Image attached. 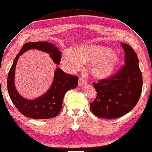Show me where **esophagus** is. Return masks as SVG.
<instances>
[{"label":"esophagus","instance_id":"obj_1","mask_svg":"<svg viewBox=\"0 0 152 152\" xmlns=\"http://www.w3.org/2000/svg\"><path fill=\"white\" fill-rule=\"evenodd\" d=\"M87 81H86V80H85L84 77H80L79 78V80H78V85L80 87H81V86H83L84 85L86 84Z\"/></svg>","mask_w":152,"mask_h":152}]
</instances>
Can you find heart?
<instances>
[{"mask_svg": "<svg viewBox=\"0 0 152 152\" xmlns=\"http://www.w3.org/2000/svg\"><path fill=\"white\" fill-rule=\"evenodd\" d=\"M64 65L71 71H76L83 63L92 64V71L96 77L104 78L110 76L119 64V58L110 49L98 45L82 46L75 51L68 49L65 51Z\"/></svg>", "mask_w": 152, "mask_h": 152, "instance_id": "obj_1", "label": "heart"}]
</instances>
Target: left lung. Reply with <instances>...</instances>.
I'll list each match as a JSON object with an SVG mask.
<instances>
[{
	"label": "left lung",
	"mask_w": 152,
	"mask_h": 152,
	"mask_svg": "<svg viewBox=\"0 0 152 152\" xmlns=\"http://www.w3.org/2000/svg\"><path fill=\"white\" fill-rule=\"evenodd\" d=\"M124 64L115 75L93 82L97 96L91 103V110L104 119L120 118L130 112L137 103L142 88V77L137 54L131 46L121 44Z\"/></svg>",
	"instance_id": "left-lung-1"
}]
</instances>
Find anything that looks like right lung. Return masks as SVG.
Instances as JSON below:
<instances>
[{"label":"right lung","mask_w":152,"mask_h":152,"mask_svg":"<svg viewBox=\"0 0 152 152\" xmlns=\"http://www.w3.org/2000/svg\"><path fill=\"white\" fill-rule=\"evenodd\" d=\"M31 49L40 50L50 54L54 63L59 64L61 52L53 44L48 42H28L22 46L15 58L7 76V86L10 98L18 111L24 115L35 119H50L58 115L62 108V102L65 93L70 89L75 88L78 77L69 75L57 68L54 72L51 87L45 94L34 100H28L18 94L14 84L15 67L19 56L26 50Z\"/></svg>","instance_id":"right-lung-1"}]
</instances>
